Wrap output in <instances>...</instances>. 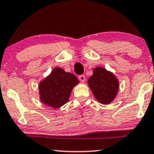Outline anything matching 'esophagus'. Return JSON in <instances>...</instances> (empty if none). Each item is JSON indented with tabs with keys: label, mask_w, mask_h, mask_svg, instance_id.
Masks as SVG:
<instances>
[{
	"label": "esophagus",
	"mask_w": 154,
	"mask_h": 154,
	"mask_svg": "<svg viewBox=\"0 0 154 154\" xmlns=\"http://www.w3.org/2000/svg\"><path fill=\"white\" fill-rule=\"evenodd\" d=\"M79 79L81 82H85V76L84 75H80L79 76Z\"/></svg>",
	"instance_id": "1"
}]
</instances>
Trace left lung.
Wrapping results in <instances>:
<instances>
[{"label":"left lung","instance_id":"obj_1","mask_svg":"<svg viewBox=\"0 0 154 154\" xmlns=\"http://www.w3.org/2000/svg\"><path fill=\"white\" fill-rule=\"evenodd\" d=\"M88 79V85L94 96L100 103L108 104L114 100L119 90V81L112 73L101 67L94 69Z\"/></svg>","mask_w":154,"mask_h":154}]
</instances>
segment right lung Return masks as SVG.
<instances>
[{"mask_svg": "<svg viewBox=\"0 0 154 154\" xmlns=\"http://www.w3.org/2000/svg\"><path fill=\"white\" fill-rule=\"evenodd\" d=\"M79 82L73 73L65 72L61 68L54 69L39 84L41 100L48 106L59 108L68 102L73 88Z\"/></svg>", "mask_w": 154, "mask_h": 154, "instance_id": "add662e5", "label": "right lung"}]
</instances>
